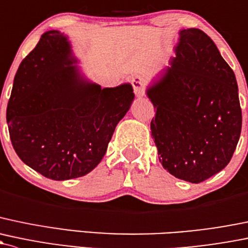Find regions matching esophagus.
I'll use <instances>...</instances> for the list:
<instances>
[{"label":"esophagus","mask_w":248,"mask_h":248,"mask_svg":"<svg viewBox=\"0 0 248 248\" xmlns=\"http://www.w3.org/2000/svg\"><path fill=\"white\" fill-rule=\"evenodd\" d=\"M144 85H145V79L142 76H140V75H135V76L132 78V87L133 89H134V93L137 96L144 95Z\"/></svg>","instance_id":"1"}]
</instances>
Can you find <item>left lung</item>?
<instances>
[{"mask_svg": "<svg viewBox=\"0 0 248 248\" xmlns=\"http://www.w3.org/2000/svg\"><path fill=\"white\" fill-rule=\"evenodd\" d=\"M176 57L147 89L159 161L172 176L201 183L231 161L241 133L235 75L199 28L179 33Z\"/></svg>", "mask_w": 248, "mask_h": 248, "instance_id": "1", "label": "left lung"}]
</instances>
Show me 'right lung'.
Masks as SVG:
<instances>
[{"label": "right lung", "mask_w": 248, "mask_h": 248, "mask_svg": "<svg viewBox=\"0 0 248 248\" xmlns=\"http://www.w3.org/2000/svg\"><path fill=\"white\" fill-rule=\"evenodd\" d=\"M75 62L66 36L46 32L21 62L7 107L16 155L54 181L82 177L98 165L134 98L131 84L102 89L87 82Z\"/></svg>", "instance_id": "obj_1"}]
</instances>
